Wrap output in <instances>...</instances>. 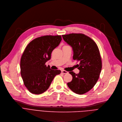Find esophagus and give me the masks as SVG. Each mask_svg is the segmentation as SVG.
Returning <instances> with one entry per match:
<instances>
[{"label": "esophagus", "instance_id": "esophagus-1", "mask_svg": "<svg viewBox=\"0 0 122 122\" xmlns=\"http://www.w3.org/2000/svg\"><path fill=\"white\" fill-rule=\"evenodd\" d=\"M61 72L62 73V74H68V71H64V70H62L61 71Z\"/></svg>", "mask_w": 122, "mask_h": 122}]
</instances>
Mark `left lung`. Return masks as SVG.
I'll use <instances>...</instances> for the list:
<instances>
[{"mask_svg": "<svg viewBox=\"0 0 122 122\" xmlns=\"http://www.w3.org/2000/svg\"><path fill=\"white\" fill-rule=\"evenodd\" d=\"M65 42L73 51V59L79 61V72H69L71 81L67 83L69 88L78 94H83L91 90L98 81L102 68L100 51L96 43L82 34L62 35Z\"/></svg>", "mask_w": 122, "mask_h": 122, "instance_id": "left-lung-1", "label": "left lung"}]
</instances>
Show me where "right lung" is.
<instances>
[{
    "label": "right lung",
    "mask_w": 122,
    "mask_h": 122,
    "mask_svg": "<svg viewBox=\"0 0 122 122\" xmlns=\"http://www.w3.org/2000/svg\"><path fill=\"white\" fill-rule=\"evenodd\" d=\"M61 36H45L36 38L26 46L20 60V74L24 85L32 93L40 94L50 87L59 70L46 67V62L61 41Z\"/></svg>",
    "instance_id": "obj_1"
}]
</instances>
